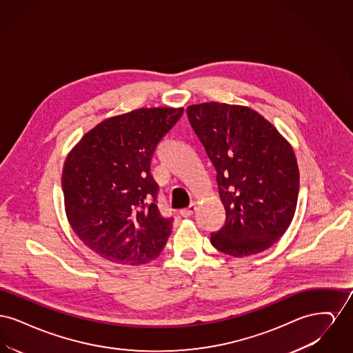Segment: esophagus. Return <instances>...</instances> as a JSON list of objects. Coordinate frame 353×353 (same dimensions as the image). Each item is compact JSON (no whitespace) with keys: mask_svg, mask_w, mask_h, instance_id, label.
Returning <instances> with one entry per match:
<instances>
[{"mask_svg":"<svg viewBox=\"0 0 353 353\" xmlns=\"http://www.w3.org/2000/svg\"><path fill=\"white\" fill-rule=\"evenodd\" d=\"M196 209H197L196 205L192 203L190 206H188V208L180 210V216H181V217H190V216H193V213L196 212Z\"/></svg>","mask_w":353,"mask_h":353,"instance_id":"34e87169","label":"esophagus"}]
</instances>
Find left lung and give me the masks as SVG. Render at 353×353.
<instances>
[{"mask_svg":"<svg viewBox=\"0 0 353 353\" xmlns=\"http://www.w3.org/2000/svg\"><path fill=\"white\" fill-rule=\"evenodd\" d=\"M189 123L216 169L226 219L212 245L232 256L265 252L288 229L299 194L291 145L252 108L202 103L186 108Z\"/></svg>","mask_w":353,"mask_h":353,"instance_id":"left-lung-1","label":"left lung"}]
</instances>
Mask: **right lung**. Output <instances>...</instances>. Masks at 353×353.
I'll return each mask as SVG.
<instances>
[{"instance_id":"obj_1","label":"right lung","mask_w":353,"mask_h":353,"mask_svg":"<svg viewBox=\"0 0 353 353\" xmlns=\"http://www.w3.org/2000/svg\"><path fill=\"white\" fill-rule=\"evenodd\" d=\"M183 108H140L107 119L66 159L68 222L87 248L121 265H143L164 249L173 217L157 208L152 157Z\"/></svg>"}]
</instances>
